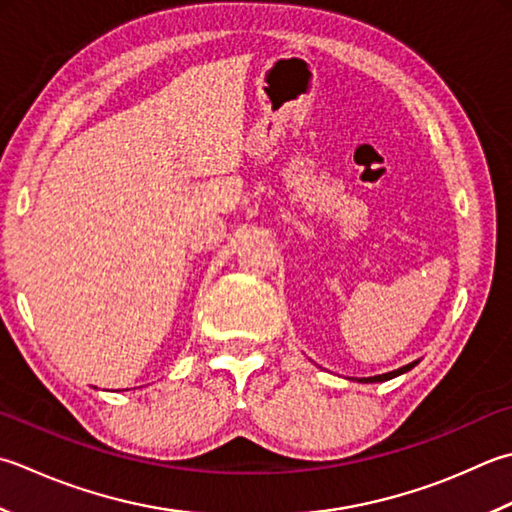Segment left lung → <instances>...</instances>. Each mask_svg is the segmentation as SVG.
I'll use <instances>...</instances> for the list:
<instances>
[{
	"instance_id": "1",
	"label": "left lung",
	"mask_w": 512,
	"mask_h": 512,
	"mask_svg": "<svg viewBox=\"0 0 512 512\" xmlns=\"http://www.w3.org/2000/svg\"><path fill=\"white\" fill-rule=\"evenodd\" d=\"M417 362H413V364H406V366H402V368H397V370H393V373H384V375H375V377H364V379H359V382H364V384H375V382H386V379H393V377H397V375H402V373H406V370H410L413 368Z\"/></svg>"
}]
</instances>
